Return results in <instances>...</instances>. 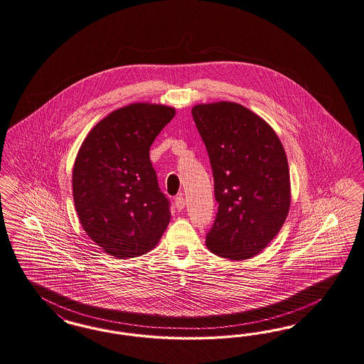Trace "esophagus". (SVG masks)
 <instances>
[{"label": "esophagus", "instance_id": "obj_1", "mask_svg": "<svg viewBox=\"0 0 364 364\" xmlns=\"http://www.w3.org/2000/svg\"><path fill=\"white\" fill-rule=\"evenodd\" d=\"M175 205L178 211H181L186 207V199L183 196H177L175 199Z\"/></svg>", "mask_w": 364, "mask_h": 364}]
</instances>
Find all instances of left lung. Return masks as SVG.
Here are the masks:
<instances>
[{
	"label": "left lung",
	"instance_id": "obj_1",
	"mask_svg": "<svg viewBox=\"0 0 364 364\" xmlns=\"http://www.w3.org/2000/svg\"><path fill=\"white\" fill-rule=\"evenodd\" d=\"M192 117L213 168L218 213L207 247L249 259L276 237L288 216V160L274 130L232 102L198 105Z\"/></svg>",
	"mask_w": 364,
	"mask_h": 364
}]
</instances>
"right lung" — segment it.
I'll use <instances>...</instances> for the list:
<instances>
[{
  "mask_svg": "<svg viewBox=\"0 0 364 364\" xmlns=\"http://www.w3.org/2000/svg\"><path fill=\"white\" fill-rule=\"evenodd\" d=\"M175 117L163 105L133 103L88 133L76 156L73 191L80 225L117 258L153 249L168 227L171 203L151 166V144Z\"/></svg>",
  "mask_w": 364,
  "mask_h": 364,
  "instance_id": "1",
  "label": "right lung"
}]
</instances>
